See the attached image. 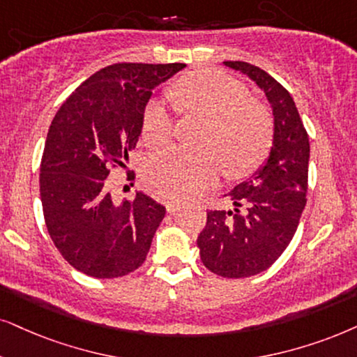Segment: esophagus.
<instances>
[{
	"label": "esophagus",
	"instance_id": "1",
	"mask_svg": "<svg viewBox=\"0 0 357 357\" xmlns=\"http://www.w3.org/2000/svg\"><path fill=\"white\" fill-rule=\"evenodd\" d=\"M183 209V204H179V202H166V211L169 212V214H174V212H179Z\"/></svg>",
	"mask_w": 357,
	"mask_h": 357
}]
</instances>
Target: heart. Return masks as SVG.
Segmentation results:
<instances>
[{
    "label": "heart",
    "instance_id": "obj_1",
    "mask_svg": "<svg viewBox=\"0 0 357 357\" xmlns=\"http://www.w3.org/2000/svg\"><path fill=\"white\" fill-rule=\"evenodd\" d=\"M184 115L206 121L199 138L202 150L166 148L146 158L143 178L163 199H192L225 174H250L264 163L273 142V120L247 87L219 70L183 75L171 90ZM143 138L150 146L171 142L174 120L165 103L151 100L143 112Z\"/></svg>",
    "mask_w": 357,
    "mask_h": 357
}]
</instances>
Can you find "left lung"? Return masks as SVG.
<instances>
[{"label": "left lung", "mask_w": 357, "mask_h": 357, "mask_svg": "<svg viewBox=\"0 0 357 357\" xmlns=\"http://www.w3.org/2000/svg\"><path fill=\"white\" fill-rule=\"evenodd\" d=\"M224 64L247 74L264 90L275 116L267 163L227 194L234 209L207 212V224L197 237L206 268L225 278H245L272 267L295 236L308 192L310 139L282 84L249 62Z\"/></svg>", "instance_id": "obj_1"}]
</instances>
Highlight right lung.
<instances>
[{
  "instance_id": "right-lung-1",
  "label": "right lung",
  "mask_w": 357,
  "mask_h": 357,
  "mask_svg": "<svg viewBox=\"0 0 357 357\" xmlns=\"http://www.w3.org/2000/svg\"><path fill=\"white\" fill-rule=\"evenodd\" d=\"M183 67H103L66 98L49 126L39 174L44 220L62 257L89 277H123L146 259L165 206L143 192L115 204L105 179L137 146L153 89Z\"/></svg>"
}]
</instances>
